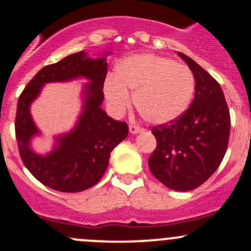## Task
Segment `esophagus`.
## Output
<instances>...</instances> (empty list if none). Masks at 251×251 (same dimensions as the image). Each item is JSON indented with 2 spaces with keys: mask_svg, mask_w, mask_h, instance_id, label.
<instances>
[{
  "mask_svg": "<svg viewBox=\"0 0 251 251\" xmlns=\"http://www.w3.org/2000/svg\"><path fill=\"white\" fill-rule=\"evenodd\" d=\"M129 131H130L131 134H138V133H141V131H144V129L139 126L130 125L129 126Z\"/></svg>",
  "mask_w": 251,
  "mask_h": 251,
  "instance_id": "obj_1",
  "label": "esophagus"
}]
</instances>
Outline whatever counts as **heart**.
I'll list each match as a JSON object with an SVG mask.
<instances>
[{
  "instance_id": "1",
  "label": "heart",
  "mask_w": 251,
  "mask_h": 251,
  "mask_svg": "<svg viewBox=\"0 0 251 251\" xmlns=\"http://www.w3.org/2000/svg\"><path fill=\"white\" fill-rule=\"evenodd\" d=\"M128 90L141 117L153 125L179 118L192 102L195 78L189 67L156 54H136L118 64L116 78L108 76L103 91L117 112L130 103Z\"/></svg>"
}]
</instances>
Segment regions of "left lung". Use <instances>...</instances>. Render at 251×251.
<instances>
[{
  "label": "left lung",
  "instance_id": "8db88e82",
  "mask_svg": "<svg viewBox=\"0 0 251 251\" xmlns=\"http://www.w3.org/2000/svg\"><path fill=\"white\" fill-rule=\"evenodd\" d=\"M195 78L190 107L177 120L152 128L157 146L151 173L173 190L188 192L206 182L227 151L230 116L220 84L187 54L178 52Z\"/></svg>",
  "mask_w": 251,
  "mask_h": 251
}]
</instances>
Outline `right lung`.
Segmentation results:
<instances>
[{
    "mask_svg": "<svg viewBox=\"0 0 251 251\" xmlns=\"http://www.w3.org/2000/svg\"><path fill=\"white\" fill-rule=\"evenodd\" d=\"M106 74L105 54L93 59L84 51L76 52L40 69L19 96L14 125L19 153L29 172L46 187L64 193L94 187L107 170L111 151L128 135L126 123L115 121L101 108ZM76 77L91 81L83 88V111L78 122L69 133L57 137L51 153L39 155L30 148L31 139L38 133L31 118V102L46 82Z\"/></svg>",
    "mask_w": 251,
    "mask_h": 251,
    "instance_id": "obj_1",
    "label": "right lung"
}]
</instances>
